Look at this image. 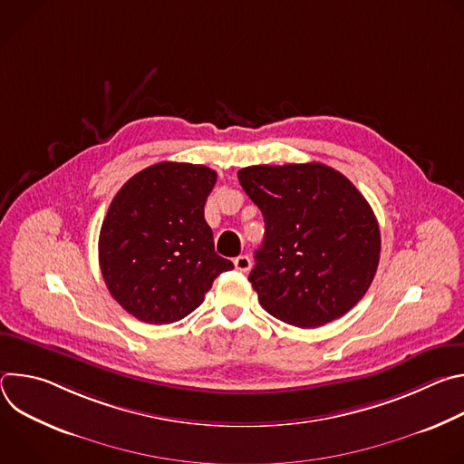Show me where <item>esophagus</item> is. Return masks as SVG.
Returning a JSON list of instances; mask_svg holds the SVG:
<instances>
[{
  "instance_id": "esophagus-1",
  "label": "esophagus",
  "mask_w": 464,
  "mask_h": 464,
  "mask_svg": "<svg viewBox=\"0 0 464 464\" xmlns=\"http://www.w3.org/2000/svg\"><path fill=\"white\" fill-rule=\"evenodd\" d=\"M235 268H237L238 272H242V274L249 272V268H251V258H249L247 255L237 256V258H235Z\"/></svg>"
}]
</instances>
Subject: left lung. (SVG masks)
<instances>
[{"label": "left lung", "instance_id": "obj_1", "mask_svg": "<svg viewBox=\"0 0 464 464\" xmlns=\"http://www.w3.org/2000/svg\"><path fill=\"white\" fill-rule=\"evenodd\" d=\"M238 181L266 226L249 274L262 308L304 328L347 314L380 260V227L363 194L323 163L246 167Z\"/></svg>", "mask_w": 464, "mask_h": 464}]
</instances>
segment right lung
<instances>
[{"mask_svg":"<svg viewBox=\"0 0 464 464\" xmlns=\"http://www.w3.org/2000/svg\"><path fill=\"white\" fill-rule=\"evenodd\" d=\"M217 172L163 161L131 176L110 204L99 264L111 297L134 317L174 323L204 303L233 262L215 253L204 206Z\"/></svg>","mask_w":464,"mask_h":464,"instance_id":"1","label":"right lung"}]
</instances>
